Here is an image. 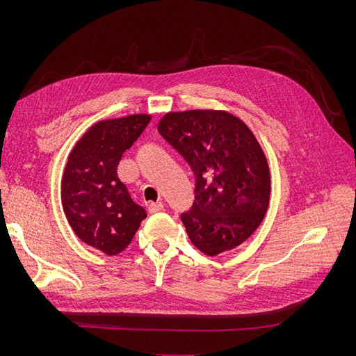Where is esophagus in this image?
I'll use <instances>...</instances> for the list:
<instances>
[{"instance_id": "esophagus-1", "label": "esophagus", "mask_w": 356, "mask_h": 356, "mask_svg": "<svg viewBox=\"0 0 356 356\" xmlns=\"http://www.w3.org/2000/svg\"><path fill=\"white\" fill-rule=\"evenodd\" d=\"M160 211H163V203L161 202H156V203H152L148 207V212L149 213H156V212H160Z\"/></svg>"}]
</instances>
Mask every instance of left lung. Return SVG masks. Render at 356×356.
<instances>
[{
    "mask_svg": "<svg viewBox=\"0 0 356 356\" xmlns=\"http://www.w3.org/2000/svg\"><path fill=\"white\" fill-rule=\"evenodd\" d=\"M157 131L195 174V202L181 215L190 241L207 255L243 243L270 199V172L257 138L241 118L217 110L168 113Z\"/></svg>",
    "mask_w": 356,
    "mask_h": 356,
    "instance_id": "8db88e82",
    "label": "left lung"
}]
</instances>
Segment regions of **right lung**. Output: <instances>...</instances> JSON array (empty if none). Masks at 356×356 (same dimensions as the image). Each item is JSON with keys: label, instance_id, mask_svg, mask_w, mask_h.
Masks as SVG:
<instances>
[{"label": "right lung", "instance_id": "obj_1", "mask_svg": "<svg viewBox=\"0 0 356 356\" xmlns=\"http://www.w3.org/2000/svg\"><path fill=\"white\" fill-rule=\"evenodd\" d=\"M152 120L148 114L93 124L70 153L60 199L74 233L106 255L120 254L147 217L117 177V165Z\"/></svg>", "mask_w": 356, "mask_h": 356}]
</instances>
